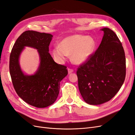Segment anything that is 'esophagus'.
Instances as JSON below:
<instances>
[{"label":"esophagus","instance_id":"34e87169","mask_svg":"<svg viewBox=\"0 0 135 135\" xmlns=\"http://www.w3.org/2000/svg\"><path fill=\"white\" fill-rule=\"evenodd\" d=\"M68 74H71L73 72V70L71 68H68Z\"/></svg>","mask_w":135,"mask_h":135}]
</instances>
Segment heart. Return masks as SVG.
<instances>
[{
  "label": "heart",
  "instance_id": "obj_1",
  "mask_svg": "<svg viewBox=\"0 0 135 135\" xmlns=\"http://www.w3.org/2000/svg\"><path fill=\"white\" fill-rule=\"evenodd\" d=\"M96 42L92 37L82 35H73L64 38L53 49V55L59 63L63 62L68 56H71L72 62L82 64L91 57L96 48Z\"/></svg>",
  "mask_w": 135,
  "mask_h": 135
}]
</instances>
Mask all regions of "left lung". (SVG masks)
<instances>
[{"instance_id": "obj_1", "label": "left lung", "mask_w": 135, "mask_h": 135, "mask_svg": "<svg viewBox=\"0 0 135 135\" xmlns=\"http://www.w3.org/2000/svg\"><path fill=\"white\" fill-rule=\"evenodd\" d=\"M101 30L104 34L100 45L77 71L79 92L84 101L92 105L111 99L126 77V58L121 42L111 29Z\"/></svg>"}]
</instances>
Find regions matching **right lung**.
Returning <instances> with one entry per match:
<instances>
[{
    "label": "right lung",
    "mask_w": 135,
    "mask_h": 135,
    "mask_svg": "<svg viewBox=\"0 0 135 135\" xmlns=\"http://www.w3.org/2000/svg\"><path fill=\"white\" fill-rule=\"evenodd\" d=\"M52 37L48 33L24 32L17 39L10 55L9 71L15 90L24 101L37 108L48 107L56 101L60 82L68 74L67 67L55 62L49 53ZM25 46L36 49L39 53L40 66L32 75H25L19 64L20 55Z\"/></svg>",
    "instance_id": "add662e5"
}]
</instances>
